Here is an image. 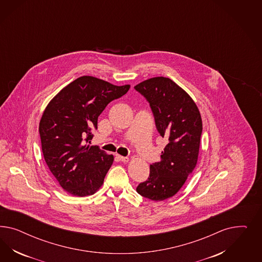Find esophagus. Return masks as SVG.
<instances>
[{
    "instance_id": "34e87169",
    "label": "esophagus",
    "mask_w": 262,
    "mask_h": 262,
    "mask_svg": "<svg viewBox=\"0 0 262 262\" xmlns=\"http://www.w3.org/2000/svg\"><path fill=\"white\" fill-rule=\"evenodd\" d=\"M117 158L122 161V162H127L128 161V158L127 157H122V156H117Z\"/></svg>"
}]
</instances>
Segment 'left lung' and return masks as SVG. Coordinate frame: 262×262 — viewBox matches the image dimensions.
<instances>
[{"label": "left lung", "mask_w": 262, "mask_h": 262, "mask_svg": "<svg viewBox=\"0 0 262 262\" xmlns=\"http://www.w3.org/2000/svg\"><path fill=\"white\" fill-rule=\"evenodd\" d=\"M146 98L159 135L166 139L160 161L150 165L147 181L136 191L145 198L163 201L183 187L198 160L203 123L190 96L169 78L156 77L135 85Z\"/></svg>", "instance_id": "obj_1"}]
</instances>
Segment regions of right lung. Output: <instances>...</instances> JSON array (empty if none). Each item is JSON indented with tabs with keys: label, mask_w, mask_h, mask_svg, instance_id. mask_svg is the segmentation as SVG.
I'll return each instance as SVG.
<instances>
[{
	"label": "right lung",
	"mask_w": 262,
	"mask_h": 262,
	"mask_svg": "<svg viewBox=\"0 0 262 262\" xmlns=\"http://www.w3.org/2000/svg\"><path fill=\"white\" fill-rule=\"evenodd\" d=\"M129 88L83 76L48 103L39 123L41 147L50 171L66 192L84 197L102 186L114 158L89 145L91 130L97 129L98 117L105 106Z\"/></svg>",
	"instance_id": "add662e5"
}]
</instances>
